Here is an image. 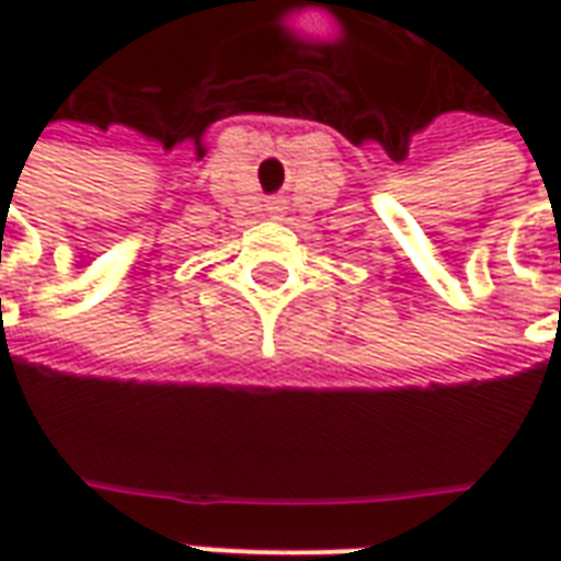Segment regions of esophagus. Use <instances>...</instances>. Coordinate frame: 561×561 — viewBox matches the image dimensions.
Segmentation results:
<instances>
[{"label": "esophagus", "instance_id": "esophagus-1", "mask_svg": "<svg viewBox=\"0 0 561 561\" xmlns=\"http://www.w3.org/2000/svg\"><path fill=\"white\" fill-rule=\"evenodd\" d=\"M270 213H273V216H279L282 207H276V204H273V207H270Z\"/></svg>", "mask_w": 561, "mask_h": 561}]
</instances>
